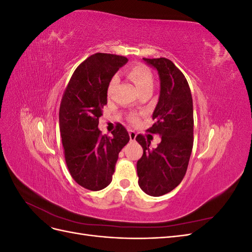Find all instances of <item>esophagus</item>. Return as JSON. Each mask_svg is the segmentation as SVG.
<instances>
[{
	"label": "esophagus",
	"instance_id": "obj_1",
	"mask_svg": "<svg viewBox=\"0 0 252 252\" xmlns=\"http://www.w3.org/2000/svg\"><path fill=\"white\" fill-rule=\"evenodd\" d=\"M129 138H130V141H134V140H135V138H136V133H135V131H133V130H130V131H129Z\"/></svg>",
	"mask_w": 252,
	"mask_h": 252
}]
</instances>
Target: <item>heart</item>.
<instances>
[{"mask_svg":"<svg viewBox=\"0 0 252 252\" xmlns=\"http://www.w3.org/2000/svg\"><path fill=\"white\" fill-rule=\"evenodd\" d=\"M126 74L128 79L134 84L140 94H142L145 90L152 89V87H154V78H152V73L147 66H145L143 64H135L129 68ZM118 81V75H114L109 83L108 94H111V91L114 88V86L117 85ZM129 121H130L131 123H138L139 118L138 116H135V114H132V116L129 117Z\"/></svg>","mask_w":252,"mask_h":252,"instance_id":"1","label":"heart"}]
</instances>
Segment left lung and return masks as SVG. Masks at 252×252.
<instances>
[{
    "mask_svg": "<svg viewBox=\"0 0 252 252\" xmlns=\"http://www.w3.org/2000/svg\"><path fill=\"white\" fill-rule=\"evenodd\" d=\"M157 68L161 91L152 114L156 122L148 131L162 136L156 149L142 134L135 140L143 147V156L136 163L139 186L145 193L159 196L170 192L186 173L193 146L192 96L185 75L166 58L146 59Z\"/></svg>",
    "mask_w": 252,
    "mask_h": 252,
    "instance_id": "left-lung-1",
    "label": "left lung"
}]
</instances>
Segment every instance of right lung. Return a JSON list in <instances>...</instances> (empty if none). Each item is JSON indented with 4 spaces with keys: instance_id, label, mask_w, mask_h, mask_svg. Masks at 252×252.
<instances>
[{
    "instance_id": "add662e5",
    "label": "right lung",
    "mask_w": 252,
    "mask_h": 252,
    "mask_svg": "<svg viewBox=\"0 0 252 252\" xmlns=\"http://www.w3.org/2000/svg\"><path fill=\"white\" fill-rule=\"evenodd\" d=\"M127 61L111 53L90 56L74 70L61 101L60 132L66 165L72 179L93 191L110 184L119 152L129 142L122 124L111 132L112 138L97 128L109 83Z\"/></svg>"
}]
</instances>
